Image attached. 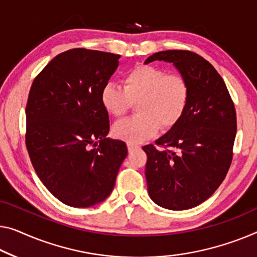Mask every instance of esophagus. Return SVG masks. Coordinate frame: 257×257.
I'll return each instance as SVG.
<instances>
[{"mask_svg":"<svg viewBox=\"0 0 257 257\" xmlns=\"http://www.w3.org/2000/svg\"><path fill=\"white\" fill-rule=\"evenodd\" d=\"M127 147H128L129 152H133L134 150H136V149H139V147H137V145H135V144H128Z\"/></svg>","mask_w":257,"mask_h":257,"instance_id":"1","label":"esophagus"}]
</instances>
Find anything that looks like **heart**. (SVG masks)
Listing matches in <instances>:
<instances>
[{"mask_svg":"<svg viewBox=\"0 0 257 257\" xmlns=\"http://www.w3.org/2000/svg\"><path fill=\"white\" fill-rule=\"evenodd\" d=\"M122 87L107 84L100 101L108 115L120 118L136 104L139 115L117 122L113 133L128 144H139L163 130L173 129L186 115L190 102V84L181 74L139 64L122 76Z\"/></svg>","mask_w":257,"mask_h":257,"instance_id":"heart-1","label":"heart"}]
</instances>
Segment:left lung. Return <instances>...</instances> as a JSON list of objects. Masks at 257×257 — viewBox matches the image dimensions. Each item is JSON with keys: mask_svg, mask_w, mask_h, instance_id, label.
Wrapping results in <instances>:
<instances>
[{"mask_svg": "<svg viewBox=\"0 0 257 257\" xmlns=\"http://www.w3.org/2000/svg\"><path fill=\"white\" fill-rule=\"evenodd\" d=\"M174 64L190 84V102L178 125L145 145L148 191L170 210L194 208L211 196L226 177L236 134L234 104L221 76L205 59L189 51H164L152 61Z\"/></svg>", "mask_w": 257, "mask_h": 257, "instance_id": "8db88e82", "label": "left lung"}]
</instances>
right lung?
Instances as JSON below:
<instances>
[{"mask_svg":"<svg viewBox=\"0 0 257 257\" xmlns=\"http://www.w3.org/2000/svg\"><path fill=\"white\" fill-rule=\"evenodd\" d=\"M120 55L75 48L55 56L34 78L26 104L25 143L44 186L64 204L89 208L112 193L124 142L106 139L100 93Z\"/></svg>","mask_w":257,"mask_h":257,"instance_id":"right-lung-1","label":"right lung"}]
</instances>
